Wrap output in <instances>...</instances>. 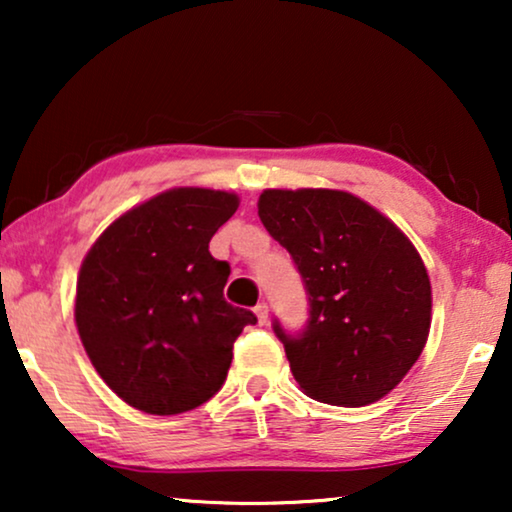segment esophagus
<instances>
[{"mask_svg":"<svg viewBox=\"0 0 512 512\" xmlns=\"http://www.w3.org/2000/svg\"><path fill=\"white\" fill-rule=\"evenodd\" d=\"M254 312H256V317H258V324H261V326L268 324V305L258 303V305L254 307Z\"/></svg>","mask_w":512,"mask_h":512,"instance_id":"esophagus-1","label":"esophagus"}]
</instances>
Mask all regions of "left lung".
Instances as JSON below:
<instances>
[{"label":"left lung","mask_w":512,"mask_h":512,"mask_svg":"<svg viewBox=\"0 0 512 512\" xmlns=\"http://www.w3.org/2000/svg\"><path fill=\"white\" fill-rule=\"evenodd\" d=\"M263 226L289 251L310 319L296 335L275 319L291 373L314 401L361 408L408 375L431 328V282L412 242L345 191H263Z\"/></svg>","instance_id":"left-lung-1"}]
</instances>
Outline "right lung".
<instances>
[{
  "label": "right lung",
  "mask_w": 512,
  "mask_h": 512,
  "mask_svg": "<svg viewBox=\"0 0 512 512\" xmlns=\"http://www.w3.org/2000/svg\"><path fill=\"white\" fill-rule=\"evenodd\" d=\"M235 193L172 188L104 230L83 258L74 319L109 389L149 415H179L226 382L233 342L256 314L226 303L230 265L209 240Z\"/></svg>",
  "instance_id": "right-lung-1"
}]
</instances>
